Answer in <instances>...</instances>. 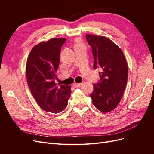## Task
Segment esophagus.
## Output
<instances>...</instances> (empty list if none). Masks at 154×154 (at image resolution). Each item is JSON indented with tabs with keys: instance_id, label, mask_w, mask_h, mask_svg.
Listing matches in <instances>:
<instances>
[{
	"instance_id": "1",
	"label": "esophagus",
	"mask_w": 154,
	"mask_h": 154,
	"mask_svg": "<svg viewBox=\"0 0 154 154\" xmlns=\"http://www.w3.org/2000/svg\"><path fill=\"white\" fill-rule=\"evenodd\" d=\"M82 83H74V87H80L81 85H82Z\"/></svg>"
}]
</instances>
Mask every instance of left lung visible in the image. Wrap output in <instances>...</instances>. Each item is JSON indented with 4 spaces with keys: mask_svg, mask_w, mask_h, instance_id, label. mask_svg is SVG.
Instances as JSON below:
<instances>
[{
    "mask_svg": "<svg viewBox=\"0 0 154 154\" xmlns=\"http://www.w3.org/2000/svg\"><path fill=\"white\" fill-rule=\"evenodd\" d=\"M86 39L92 48L93 67L101 70L90 97L96 108L106 113L116 108L122 100L127 83V63L122 49L106 37L86 35Z\"/></svg>",
    "mask_w": 154,
    "mask_h": 154,
    "instance_id": "obj_1",
    "label": "left lung"
}]
</instances>
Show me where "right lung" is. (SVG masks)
I'll return each instance as SVG.
<instances>
[{"instance_id": "right-lung-1", "label": "right lung", "mask_w": 154, "mask_h": 154, "mask_svg": "<svg viewBox=\"0 0 154 154\" xmlns=\"http://www.w3.org/2000/svg\"><path fill=\"white\" fill-rule=\"evenodd\" d=\"M66 38H52L34 46L27 60L26 74L32 96L41 109L57 114L66 108L71 87L57 86L54 79Z\"/></svg>"}]
</instances>
